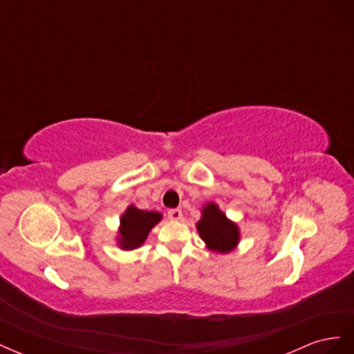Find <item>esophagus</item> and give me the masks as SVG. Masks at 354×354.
Segmentation results:
<instances>
[{
    "instance_id": "34e87169",
    "label": "esophagus",
    "mask_w": 354,
    "mask_h": 354,
    "mask_svg": "<svg viewBox=\"0 0 354 354\" xmlns=\"http://www.w3.org/2000/svg\"><path fill=\"white\" fill-rule=\"evenodd\" d=\"M181 217H183V212H181V209L178 208H174V209H169L168 211V218L169 220H181Z\"/></svg>"
}]
</instances>
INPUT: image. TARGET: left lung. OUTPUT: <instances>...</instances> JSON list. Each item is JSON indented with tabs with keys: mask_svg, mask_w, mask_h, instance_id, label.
<instances>
[{
	"mask_svg": "<svg viewBox=\"0 0 354 354\" xmlns=\"http://www.w3.org/2000/svg\"><path fill=\"white\" fill-rule=\"evenodd\" d=\"M196 229L201 239L207 243V248L214 252H230L239 243L241 233L238 226L214 202L203 207Z\"/></svg>",
	"mask_w": 354,
	"mask_h": 354,
	"instance_id": "obj_1",
	"label": "left lung"
}]
</instances>
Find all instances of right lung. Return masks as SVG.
<instances>
[{"label":"right lung","instance_id":"1","mask_svg":"<svg viewBox=\"0 0 354 354\" xmlns=\"http://www.w3.org/2000/svg\"><path fill=\"white\" fill-rule=\"evenodd\" d=\"M162 218V214L156 211H143L134 205H130L121 217L120 236H118V245L122 250H136L142 246L156 224Z\"/></svg>","mask_w":354,"mask_h":354}]
</instances>
